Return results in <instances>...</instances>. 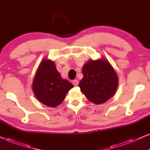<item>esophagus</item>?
<instances>
[{
    "instance_id": "esophagus-1",
    "label": "esophagus",
    "mask_w": 150,
    "mask_h": 150,
    "mask_svg": "<svg viewBox=\"0 0 150 150\" xmlns=\"http://www.w3.org/2000/svg\"><path fill=\"white\" fill-rule=\"evenodd\" d=\"M73 85H74V86H77L78 85V84H79V81H78V80L77 79H74V80H73Z\"/></svg>"
}]
</instances>
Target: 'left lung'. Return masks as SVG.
I'll list each match as a JSON object with an SVG mask.
<instances>
[{"mask_svg":"<svg viewBox=\"0 0 150 150\" xmlns=\"http://www.w3.org/2000/svg\"><path fill=\"white\" fill-rule=\"evenodd\" d=\"M82 73L83 77L79 87L90 102L104 103L114 94L118 79L113 67L107 60L89 61L83 66Z\"/></svg>","mask_w":150,"mask_h":150,"instance_id":"left-lung-1","label":"left lung"}]
</instances>
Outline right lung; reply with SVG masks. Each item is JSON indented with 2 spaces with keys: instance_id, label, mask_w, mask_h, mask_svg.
Segmentation results:
<instances>
[{
  "instance_id": "1",
  "label": "right lung",
  "mask_w": 150,
  "mask_h": 150,
  "mask_svg": "<svg viewBox=\"0 0 150 150\" xmlns=\"http://www.w3.org/2000/svg\"><path fill=\"white\" fill-rule=\"evenodd\" d=\"M73 84L61 78L52 60L41 62L33 80V89L37 98L48 107H55L64 100Z\"/></svg>"
}]
</instances>
